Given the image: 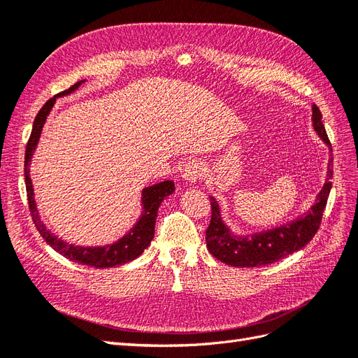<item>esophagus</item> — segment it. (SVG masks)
<instances>
[{
	"mask_svg": "<svg viewBox=\"0 0 358 358\" xmlns=\"http://www.w3.org/2000/svg\"><path fill=\"white\" fill-rule=\"evenodd\" d=\"M203 172H206V168H203L202 163L199 160H190L187 163H185L181 168V177L185 178L186 181H196L199 180Z\"/></svg>",
	"mask_w": 358,
	"mask_h": 358,
	"instance_id": "esophagus-1",
	"label": "esophagus"
}]
</instances>
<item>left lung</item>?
I'll use <instances>...</instances> for the list:
<instances>
[{
	"label": "left lung",
	"mask_w": 358,
	"mask_h": 358,
	"mask_svg": "<svg viewBox=\"0 0 358 358\" xmlns=\"http://www.w3.org/2000/svg\"><path fill=\"white\" fill-rule=\"evenodd\" d=\"M312 122L316 134L331 148L322 124V114L316 105L312 106ZM331 165L333 157L329 162V168H327L325 185L316 196L312 208L304 216L280 224L278 228L252 234V236L250 234L249 236L232 234L222 220L219 203L211 196V220L206 231L208 252L214 258L231 265V267H262V265L273 264L303 249L320 229L322 213L331 190Z\"/></svg>",
	"instance_id": "1"
}]
</instances>
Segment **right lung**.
I'll use <instances>...</instances> for the list:
<instances>
[{
	"label": "right lung",
	"mask_w": 358,
	"mask_h": 358,
	"mask_svg": "<svg viewBox=\"0 0 358 358\" xmlns=\"http://www.w3.org/2000/svg\"><path fill=\"white\" fill-rule=\"evenodd\" d=\"M83 83L84 80H79V83H76L75 85L61 91V93H58L55 97L49 99L42 106V109L38 110V114L36 115L31 135H29L27 148H25L24 171H25L28 207H29V211H31L33 222L36 224L37 231L40 232V236L43 237V240L54 250L63 255V257H66L67 259L75 261L78 264L90 265V267H96V268H109V267H117V265H122L136 259L139 255L150 246L151 240L155 238V227H156V219H157V211H159L160 203L166 196H169L171 193H173L176 186H173V181L166 180L142 190V214L139 220L124 237L120 238L114 244H108V246H103V248H79V246H73V244L64 243L63 240H59L57 236H54V234H50L49 229H46L43 222L40 220L38 210L36 207L33 185H31V178H29V162H31L33 152L37 147V142H38L40 134H42L46 117L49 115L50 109H52L57 97L73 93V91Z\"/></svg>",
	"instance_id": "obj_1"
}]
</instances>
